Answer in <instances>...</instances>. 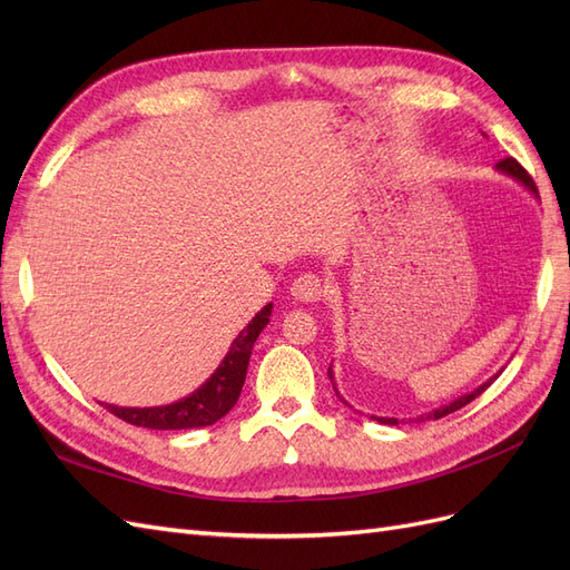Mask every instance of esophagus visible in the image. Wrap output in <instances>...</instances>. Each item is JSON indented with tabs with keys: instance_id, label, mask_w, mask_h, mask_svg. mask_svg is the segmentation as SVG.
Masks as SVG:
<instances>
[{
	"instance_id": "34e87169",
	"label": "esophagus",
	"mask_w": 570,
	"mask_h": 570,
	"mask_svg": "<svg viewBox=\"0 0 570 570\" xmlns=\"http://www.w3.org/2000/svg\"><path fill=\"white\" fill-rule=\"evenodd\" d=\"M289 292L297 302L314 304V302H321L325 297L327 289H325L323 278H318L316 273H302L299 278H295V283H292Z\"/></svg>"
}]
</instances>
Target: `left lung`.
I'll return each instance as SVG.
<instances>
[{"instance_id": "8db88e82", "label": "left lung", "mask_w": 570, "mask_h": 570, "mask_svg": "<svg viewBox=\"0 0 570 570\" xmlns=\"http://www.w3.org/2000/svg\"><path fill=\"white\" fill-rule=\"evenodd\" d=\"M497 168L502 170V174H507V176L515 178L519 183H523V185L530 189V193H532L534 197H538V185H534V180L528 176V170H525L519 161L509 157V159H502V161H499V164H497ZM499 373H502V371H499ZM499 373H497V375H492L488 383H482L480 387H475L473 392L463 394V396H459V400H454V402H450V404H444V406H440V409H435V411L425 413V416H421V421H438V419H444V416H450V413H454V411L463 409L465 404H471L478 394L485 392V390L497 381ZM327 375H331V381H333V368H327ZM333 387H335V383H333ZM335 392H337V390H335ZM371 419H373V421H377V423H385V425H396V423H400L396 419H385V416H371Z\"/></svg>"}]
</instances>
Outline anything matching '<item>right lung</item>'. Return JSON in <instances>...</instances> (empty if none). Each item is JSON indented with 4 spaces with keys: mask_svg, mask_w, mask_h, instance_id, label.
Returning <instances> with one entry per match:
<instances>
[{
    "mask_svg": "<svg viewBox=\"0 0 570 570\" xmlns=\"http://www.w3.org/2000/svg\"><path fill=\"white\" fill-rule=\"evenodd\" d=\"M271 308L273 304H266L262 312L249 321L245 331L233 340L230 352L220 361V366L214 371L209 381L189 396H185V400L166 404V406H149V409H128V406H114V404H101V406L111 411L120 421H126L130 425H140V428H151V430H185V428L214 425L218 419L226 416L239 400V392H243L247 366H249L252 347L258 333H262L268 323Z\"/></svg>",
    "mask_w": 570,
    "mask_h": 570,
    "instance_id": "add662e5",
    "label": "right lung"
}]
</instances>
